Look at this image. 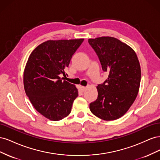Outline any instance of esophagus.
<instances>
[{"label": "esophagus", "instance_id": "esophagus-1", "mask_svg": "<svg viewBox=\"0 0 160 160\" xmlns=\"http://www.w3.org/2000/svg\"><path fill=\"white\" fill-rule=\"evenodd\" d=\"M81 89H82V90H83V91H85V89H87V87L82 86V87H81Z\"/></svg>", "mask_w": 160, "mask_h": 160}]
</instances>
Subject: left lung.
<instances>
[{"instance_id":"left-lung-1","label":"left lung","mask_w":160,"mask_h":160,"mask_svg":"<svg viewBox=\"0 0 160 160\" xmlns=\"http://www.w3.org/2000/svg\"><path fill=\"white\" fill-rule=\"evenodd\" d=\"M88 42L98 55L103 71L109 73L98 85V97L89 105L91 113L105 121L120 118L126 113L138 95L141 68L134 50L111 37L89 38Z\"/></svg>"}]
</instances>
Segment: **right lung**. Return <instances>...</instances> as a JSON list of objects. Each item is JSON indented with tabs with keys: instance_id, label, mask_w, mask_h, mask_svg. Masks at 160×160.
Wrapping results in <instances>:
<instances>
[{
	"instance_id": "add662e5",
	"label": "right lung",
	"mask_w": 160,
	"mask_h": 160,
	"mask_svg": "<svg viewBox=\"0 0 160 160\" xmlns=\"http://www.w3.org/2000/svg\"><path fill=\"white\" fill-rule=\"evenodd\" d=\"M84 38L49 40L37 46L24 71L25 93L35 109L45 118L59 121L68 116L78 96L76 87L61 78L72 55Z\"/></svg>"
}]
</instances>
